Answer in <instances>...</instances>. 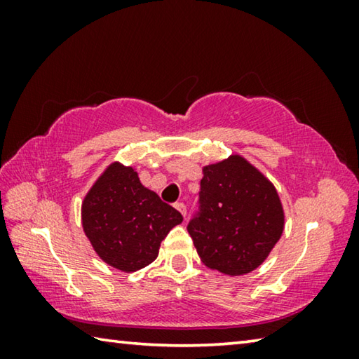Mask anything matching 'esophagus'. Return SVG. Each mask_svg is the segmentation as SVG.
Here are the masks:
<instances>
[{
  "label": "esophagus",
  "mask_w": 359,
  "mask_h": 359,
  "mask_svg": "<svg viewBox=\"0 0 359 359\" xmlns=\"http://www.w3.org/2000/svg\"><path fill=\"white\" fill-rule=\"evenodd\" d=\"M174 208L177 209L182 215L187 217V208H185V204H184V203H175V204H174Z\"/></svg>",
  "instance_id": "34e87169"
}]
</instances>
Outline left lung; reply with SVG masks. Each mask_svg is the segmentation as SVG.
<instances>
[{
	"label": "left lung",
	"mask_w": 359,
	"mask_h": 359,
	"mask_svg": "<svg viewBox=\"0 0 359 359\" xmlns=\"http://www.w3.org/2000/svg\"><path fill=\"white\" fill-rule=\"evenodd\" d=\"M283 228L274 184L244 156L203 168L199 212L187 229L205 266L231 277L248 274L269 257Z\"/></svg>",
	"instance_id": "8db88e82"
}]
</instances>
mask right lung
Here are the masks:
<instances>
[{
	"mask_svg": "<svg viewBox=\"0 0 359 359\" xmlns=\"http://www.w3.org/2000/svg\"><path fill=\"white\" fill-rule=\"evenodd\" d=\"M180 212L145 188L135 168L114 161L82 201V228L96 255L121 272L154 263Z\"/></svg>",
	"mask_w": 359,
	"mask_h": 359,
	"instance_id": "add662e5",
	"label": "right lung"
}]
</instances>
